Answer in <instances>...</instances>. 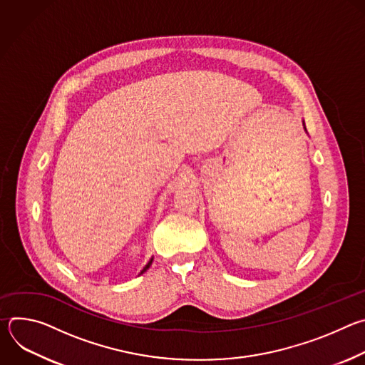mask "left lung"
Instances as JSON below:
<instances>
[{
  "label": "left lung",
  "instance_id": "8db88e82",
  "mask_svg": "<svg viewBox=\"0 0 365 365\" xmlns=\"http://www.w3.org/2000/svg\"><path fill=\"white\" fill-rule=\"evenodd\" d=\"M303 128H304V131H306V127H304V121H303Z\"/></svg>",
  "mask_w": 365,
  "mask_h": 365
}]
</instances>
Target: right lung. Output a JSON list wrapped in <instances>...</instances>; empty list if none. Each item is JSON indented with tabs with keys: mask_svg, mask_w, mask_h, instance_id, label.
Returning a JSON list of instances; mask_svg holds the SVG:
<instances>
[{
	"mask_svg": "<svg viewBox=\"0 0 365 365\" xmlns=\"http://www.w3.org/2000/svg\"><path fill=\"white\" fill-rule=\"evenodd\" d=\"M151 263H153V257H151V258H150V262H148V263H147V264H145V266H144V269H143V270H141V272H140V274H143V273H144V272H147V270H148V267H150V266H151Z\"/></svg>",
	"mask_w": 365,
	"mask_h": 365,
	"instance_id": "add662e5",
	"label": "right lung"
}]
</instances>
